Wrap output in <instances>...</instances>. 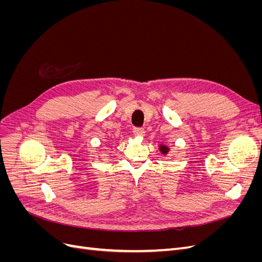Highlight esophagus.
Here are the masks:
<instances>
[{"instance_id": "1", "label": "esophagus", "mask_w": 262, "mask_h": 262, "mask_svg": "<svg viewBox=\"0 0 262 262\" xmlns=\"http://www.w3.org/2000/svg\"><path fill=\"white\" fill-rule=\"evenodd\" d=\"M133 133H134V136L143 137V136H144V133H145V131H144V129H143V128H134V129H133Z\"/></svg>"}]
</instances>
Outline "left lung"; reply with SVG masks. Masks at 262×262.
I'll use <instances>...</instances> for the list:
<instances>
[{
    "instance_id": "left-lung-1",
    "label": "left lung",
    "mask_w": 262,
    "mask_h": 262,
    "mask_svg": "<svg viewBox=\"0 0 262 262\" xmlns=\"http://www.w3.org/2000/svg\"><path fill=\"white\" fill-rule=\"evenodd\" d=\"M161 150H162V152L165 154V153H167V152H168V148L166 147V146H161Z\"/></svg>"
}]
</instances>
